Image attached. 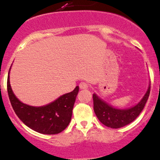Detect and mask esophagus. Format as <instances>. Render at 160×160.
I'll list each match as a JSON object with an SVG mask.
<instances>
[{
	"label": "esophagus",
	"instance_id": "esophagus-1",
	"mask_svg": "<svg viewBox=\"0 0 160 160\" xmlns=\"http://www.w3.org/2000/svg\"><path fill=\"white\" fill-rule=\"evenodd\" d=\"M79 87L81 90H87L88 88V84L86 82H81L79 84Z\"/></svg>",
	"mask_w": 160,
	"mask_h": 160
}]
</instances>
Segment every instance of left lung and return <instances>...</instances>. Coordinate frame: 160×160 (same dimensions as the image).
<instances>
[{
  "label": "left lung",
  "instance_id": "1",
  "mask_svg": "<svg viewBox=\"0 0 160 160\" xmlns=\"http://www.w3.org/2000/svg\"><path fill=\"white\" fill-rule=\"evenodd\" d=\"M151 91L149 85L146 94L136 105L128 109L114 108L101 99L97 94H93L94 111L96 116L103 125L111 128H120L132 122L139 115L145 107Z\"/></svg>",
  "mask_w": 160,
  "mask_h": 160
}]
</instances>
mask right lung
I'll return each mask as SVG.
<instances>
[{"mask_svg":"<svg viewBox=\"0 0 160 160\" xmlns=\"http://www.w3.org/2000/svg\"><path fill=\"white\" fill-rule=\"evenodd\" d=\"M9 71L7 80L8 98L13 111L22 122L33 131L45 135H55L64 131L71 120L79 87H76L73 91L60 96L47 105L32 107L22 102L13 94L9 82Z\"/></svg>","mask_w":160,"mask_h":160,"instance_id":"1","label":"right lung"}]
</instances>
